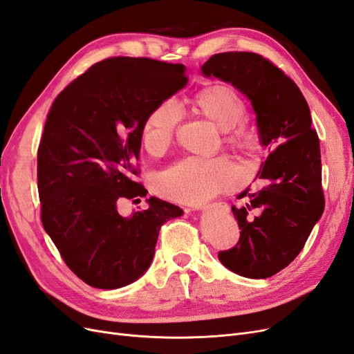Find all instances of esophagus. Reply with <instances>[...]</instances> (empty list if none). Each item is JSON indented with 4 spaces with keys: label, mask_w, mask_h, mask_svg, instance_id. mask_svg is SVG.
<instances>
[{
    "label": "esophagus",
    "mask_w": 354,
    "mask_h": 354,
    "mask_svg": "<svg viewBox=\"0 0 354 354\" xmlns=\"http://www.w3.org/2000/svg\"><path fill=\"white\" fill-rule=\"evenodd\" d=\"M202 209H214V211H229V205L226 202H214V203H211V205H207V207H203Z\"/></svg>",
    "instance_id": "34e87169"
}]
</instances>
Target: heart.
<instances>
[{"instance_id":"heart-1","label":"heart","mask_w":354,"mask_h":354,"mask_svg":"<svg viewBox=\"0 0 354 354\" xmlns=\"http://www.w3.org/2000/svg\"><path fill=\"white\" fill-rule=\"evenodd\" d=\"M195 108L203 116L226 131L224 142L239 152H252L257 147L254 131L242 120L246 103L227 84H214L199 90L194 97ZM181 112L173 100H164L147 115L142 142L147 152L164 153L174 142ZM239 173L226 158L187 156L159 173L155 189L159 195L183 203H201L211 196L236 186Z\"/></svg>"}]
</instances>
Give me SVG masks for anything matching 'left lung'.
<instances>
[{
	"label": "left lung",
	"instance_id": "1",
	"mask_svg": "<svg viewBox=\"0 0 354 354\" xmlns=\"http://www.w3.org/2000/svg\"><path fill=\"white\" fill-rule=\"evenodd\" d=\"M242 91L252 103L263 146L270 155L257 174L259 189L243 190L232 207L241 236L218 260L250 279H266L294 261L325 209L322 162L308 104L282 69L257 53L227 51L202 66Z\"/></svg>",
	"mask_w": 354,
	"mask_h": 354
}]
</instances>
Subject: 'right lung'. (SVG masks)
<instances>
[{"label": "right lung", "instance_id": "1", "mask_svg": "<svg viewBox=\"0 0 354 354\" xmlns=\"http://www.w3.org/2000/svg\"><path fill=\"white\" fill-rule=\"evenodd\" d=\"M180 63L109 57L73 80L53 102L38 147L41 221L62 259L87 285L116 289L152 263L162 224L183 211L155 196L131 217L124 199L140 202L136 181L147 115L186 87Z\"/></svg>", "mask_w": 354, "mask_h": 354}]
</instances>
